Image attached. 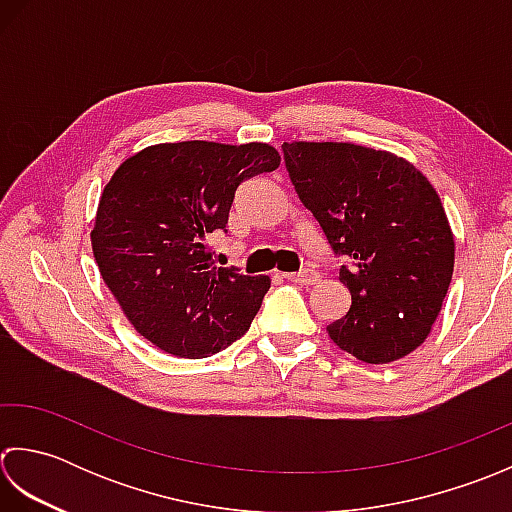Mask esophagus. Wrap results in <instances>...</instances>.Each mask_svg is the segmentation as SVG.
<instances>
[{
	"label": "esophagus",
	"instance_id": "34e87169",
	"mask_svg": "<svg viewBox=\"0 0 512 512\" xmlns=\"http://www.w3.org/2000/svg\"><path fill=\"white\" fill-rule=\"evenodd\" d=\"M285 278L298 285H316L320 280V274L316 269H302L298 274H285Z\"/></svg>",
	"mask_w": 512,
	"mask_h": 512
}]
</instances>
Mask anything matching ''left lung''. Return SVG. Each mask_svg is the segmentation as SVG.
<instances>
[{
	"label": "left lung",
	"mask_w": 512,
	"mask_h": 512,
	"mask_svg": "<svg viewBox=\"0 0 512 512\" xmlns=\"http://www.w3.org/2000/svg\"><path fill=\"white\" fill-rule=\"evenodd\" d=\"M289 179L316 216L351 307L329 338L367 364L409 356L429 338L455 265V238L426 176L387 150L336 141L283 143Z\"/></svg>",
	"instance_id": "1"
}]
</instances>
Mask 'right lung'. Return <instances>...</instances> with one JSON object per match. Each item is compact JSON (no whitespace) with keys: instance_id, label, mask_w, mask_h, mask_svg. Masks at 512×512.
<instances>
[{"instance_id":"1","label":"right lung","mask_w":512,"mask_h":512,"mask_svg":"<svg viewBox=\"0 0 512 512\" xmlns=\"http://www.w3.org/2000/svg\"><path fill=\"white\" fill-rule=\"evenodd\" d=\"M278 165L269 143H159L128 156L103 187L92 254L125 318L154 347L207 358L252 325L269 276L216 267L207 236L225 229L236 187Z\"/></svg>"}]
</instances>
